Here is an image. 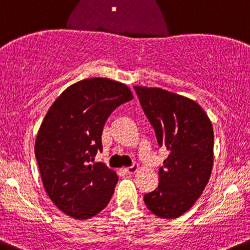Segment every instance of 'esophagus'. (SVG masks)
<instances>
[{
	"label": "esophagus",
	"instance_id": "obj_1",
	"mask_svg": "<svg viewBox=\"0 0 250 250\" xmlns=\"http://www.w3.org/2000/svg\"><path fill=\"white\" fill-rule=\"evenodd\" d=\"M138 168H139V166H138V165H133V166L127 167V168H125V172H127L128 174H133L138 171Z\"/></svg>",
	"mask_w": 250,
	"mask_h": 250
}]
</instances>
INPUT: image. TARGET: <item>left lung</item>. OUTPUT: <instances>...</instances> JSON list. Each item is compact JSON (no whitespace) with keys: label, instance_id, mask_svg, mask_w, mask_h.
<instances>
[{"label":"left lung","instance_id":"obj_1","mask_svg":"<svg viewBox=\"0 0 250 250\" xmlns=\"http://www.w3.org/2000/svg\"><path fill=\"white\" fill-rule=\"evenodd\" d=\"M157 143L169 151L159 168V186L144 195L147 209L162 219L187 212L202 195L214 162V129L195 101L159 88L134 86Z\"/></svg>","mask_w":250,"mask_h":250}]
</instances>
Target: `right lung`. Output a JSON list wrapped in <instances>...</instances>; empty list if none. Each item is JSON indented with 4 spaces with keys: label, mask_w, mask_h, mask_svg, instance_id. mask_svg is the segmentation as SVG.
<instances>
[{
    "label": "right lung",
    "mask_w": 250,
    "mask_h": 250,
    "mask_svg": "<svg viewBox=\"0 0 250 250\" xmlns=\"http://www.w3.org/2000/svg\"><path fill=\"white\" fill-rule=\"evenodd\" d=\"M133 99L127 85L107 78L84 79L67 88L46 113L35 142V157L46 193L64 214L95 216L110 203L118 181L103 162L101 134L108 116Z\"/></svg>",
    "instance_id": "right-lung-1"
}]
</instances>
